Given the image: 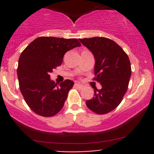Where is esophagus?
Returning <instances> with one entry per match:
<instances>
[{
	"label": "esophagus",
	"mask_w": 154,
	"mask_h": 154,
	"mask_svg": "<svg viewBox=\"0 0 154 154\" xmlns=\"http://www.w3.org/2000/svg\"><path fill=\"white\" fill-rule=\"evenodd\" d=\"M74 86H75L77 88H79V89H82V88H83V85L79 84V83H75V84H74Z\"/></svg>",
	"instance_id": "34e87169"
}]
</instances>
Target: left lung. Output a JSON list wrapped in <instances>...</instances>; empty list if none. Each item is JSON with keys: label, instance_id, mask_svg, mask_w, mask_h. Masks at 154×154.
Segmentation results:
<instances>
[{"label": "left lung", "instance_id": "1", "mask_svg": "<svg viewBox=\"0 0 154 154\" xmlns=\"http://www.w3.org/2000/svg\"><path fill=\"white\" fill-rule=\"evenodd\" d=\"M80 42L94 55V80L101 89H94V97L86 102L97 114H106L116 108L127 92L131 76L128 56L117 43L104 37L80 38Z\"/></svg>", "mask_w": 154, "mask_h": 154}]
</instances>
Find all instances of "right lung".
<instances>
[{
    "label": "right lung",
    "instance_id": "add662e5",
    "mask_svg": "<svg viewBox=\"0 0 154 154\" xmlns=\"http://www.w3.org/2000/svg\"><path fill=\"white\" fill-rule=\"evenodd\" d=\"M80 45L77 38L42 36L21 53L17 69L20 90L34 112L51 117L62 109L74 82L66 80L57 86L50 74L61 66L67 51Z\"/></svg>",
    "mask_w": 154,
    "mask_h": 154
}]
</instances>
